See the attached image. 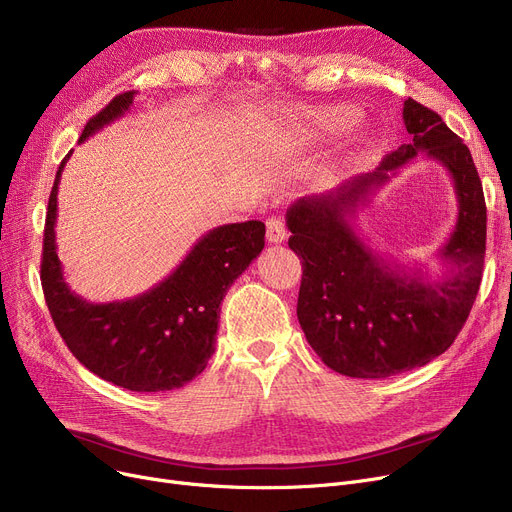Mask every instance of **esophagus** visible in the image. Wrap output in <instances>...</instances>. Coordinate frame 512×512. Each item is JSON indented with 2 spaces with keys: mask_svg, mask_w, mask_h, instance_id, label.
Segmentation results:
<instances>
[{
  "mask_svg": "<svg viewBox=\"0 0 512 512\" xmlns=\"http://www.w3.org/2000/svg\"><path fill=\"white\" fill-rule=\"evenodd\" d=\"M265 228H267V240L274 242V245H278V242H284L288 232H286V226L280 218H270L265 222Z\"/></svg>",
  "mask_w": 512,
  "mask_h": 512,
  "instance_id": "obj_1",
  "label": "esophagus"
}]
</instances>
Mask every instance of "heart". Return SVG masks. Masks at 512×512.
<instances>
[{
	"mask_svg": "<svg viewBox=\"0 0 512 512\" xmlns=\"http://www.w3.org/2000/svg\"><path fill=\"white\" fill-rule=\"evenodd\" d=\"M359 116V110L353 105H315L305 107L294 116V126L307 143L326 141L334 134L351 126Z\"/></svg>",
	"mask_w": 512,
	"mask_h": 512,
	"instance_id": "heart-1",
	"label": "heart"
}]
</instances>
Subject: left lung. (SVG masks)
<instances>
[{
  "label": "left lung",
  "instance_id": "8db88e82",
  "mask_svg": "<svg viewBox=\"0 0 512 512\" xmlns=\"http://www.w3.org/2000/svg\"><path fill=\"white\" fill-rule=\"evenodd\" d=\"M402 120L413 141L386 155L375 172L303 197L286 211L288 247L303 265L299 324L321 361L348 378L384 380L448 351L481 284L488 218L471 151L415 99L405 101ZM419 150L447 168L460 201L457 226L441 250L449 274L438 281L386 264L352 228L374 188Z\"/></svg>",
  "mask_w": 512,
  "mask_h": 512
}]
</instances>
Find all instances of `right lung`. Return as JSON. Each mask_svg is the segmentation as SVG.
Masks as SVG:
<instances>
[{
    "label": "right lung",
    "instance_id": "obj_1",
    "mask_svg": "<svg viewBox=\"0 0 512 512\" xmlns=\"http://www.w3.org/2000/svg\"><path fill=\"white\" fill-rule=\"evenodd\" d=\"M132 99L134 91L116 95L87 122L78 143L122 118ZM70 153L53 180L43 232L41 284L53 324L70 353L101 380L132 392L180 388L197 378L213 355L220 305L261 253L265 224L251 220L213 228L151 290L126 301L89 303L64 282L56 253L58 184Z\"/></svg>",
    "mask_w": 512,
    "mask_h": 512
}]
</instances>
